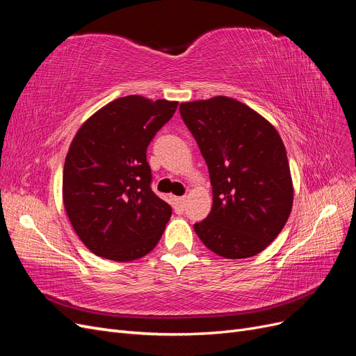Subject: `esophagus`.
I'll return each instance as SVG.
<instances>
[{
  "mask_svg": "<svg viewBox=\"0 0 356 356\" xmlns=\"http://www.w3.org/2000/svg\"><path fill=\"white\" fill-rule=\"evenodd\" d=\"M186 197H174V207H175V209L177 211H184V208H186Z\"/></svg>",
  "mask_w": 356,
  "mask_h": 356,
  "instance_id": "obj_1",
  "label": "esophagus"
}]
</instances>
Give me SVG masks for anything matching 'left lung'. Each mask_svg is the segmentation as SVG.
Segmentation results:
<instances>
[{"mask_svg": "<svg viewBox=\"0 0 356 356\" xmlns=\"http://www.w3.org/2000/svg\"><path fill=\"white\" fill-rule=\"evenodd\" d=\"M182 120L207 161L212 208L195 232L220 257L264 251L293 208L294 187L281 136L263 115L227 96L182 102Z\"/></svg>", "mask_w": 356, "mask_h": 356, "instance_id": "8db88e82", "label": "left lung"}]
</instances>
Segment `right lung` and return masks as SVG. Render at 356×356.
<instances>
[{
  "label": "right lung",
  "mask_w": 356,
  "mask_h": 356,
  "mask_svg": "<svg viewBox=\"0 0 356 356\" xmlns=\"http://www.w3.org/2000/svg\"><path fill=\"white\" fill-rule=\"evenodd\" d=\"M177 101L129 95L102 106L75 134L63 166L62 197L81 242L113 261L154 250L172 209L152 190L147 147Z\"/></svg>",
  "instance_id": "1"
}]
</instances>
